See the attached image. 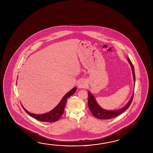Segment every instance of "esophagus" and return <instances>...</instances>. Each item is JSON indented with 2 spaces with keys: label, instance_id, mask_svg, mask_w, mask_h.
I'll use <instances>...</instances> for the list:
<instances>
[{
  "label": "esophagus",
  "instance_id": "obj_1",
  "mask_svg": "<svg viewBox=\"0 0 153 153\" xmlns=\"http://www.w3.org/2000/svg\"><path fill=\"white\" fill-rule=\"evenodd\" d=\"M86 85V83L83 80H79L77 82V87L78 88H85Z\"/></svg>",
  "mask_w": 153,
  "mask_h": 153
}]
</instances>
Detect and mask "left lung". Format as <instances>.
Instances as JSON below:
<instances>
[{
  "instance_id": "left-lung-1",
  "label": "left lung",
  "mask_w": 153,
  "mask_h": 153,
  "mask_svg": "<svg viewBox=\"0 0 153 153\" xmlns=\"http://www.w3.org/2000/svg\"><path fill=\"white\" fill-rule=\"evenodd\" d=\"M127 60H128L129 65H131V67L132 68L134 83L135 85L136 77H135L134 67H133L132 63L131 62L129 58H128ZM133 94H134V92L132 95L131 98L129 99V102H127V104H126V105L124 106L122 108L116 110H105V109L102 108V107H100L98 104V102L96 101V99H95V97H94V95H93L91 92H88V104L89 109L92 112V114L96 118L99 119H105V120L112 119L117 116L120 115L121 114H122V112H124L126 110L129 108L131 102H132Z\"/></svg>"
}]
</instances>
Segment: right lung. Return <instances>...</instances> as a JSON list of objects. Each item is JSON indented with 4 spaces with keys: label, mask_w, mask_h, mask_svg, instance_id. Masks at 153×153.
Masks as SVG:
<instances>
[{
    "label": "right lung",
    "mask_w": 153,
    "mask_h": 153,
    "mask_svg": "<svg viewBox=\"0 0 153 153\" xmlns=\"http://www.w3.org/2000/svg\"><path fill=\"white\" fill-rule=\"evenodd\" d=\"M17 83V81H16ZM77 90L76 87H74V88L72 89L71 91L68 92L62 98L61 101L58 104L56 107L51 110L49 112L43 114H32L31 112L28 111L27 110L25 109L23 106L22 105L23 109L25 110V111L27 112V114L33 117L34 119L37 120L39 121H42V122H55L58 121V120L60 119L62 115L64 112V109L67 100L72 95H73L75 93Z\"/></svg>",
    "instance_id": "obj_1"
}]
</instances>
